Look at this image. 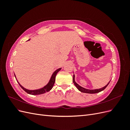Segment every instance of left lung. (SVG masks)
<instances>
[{
    "instance_id": "left-lung-1",
    "label": "left lung",
    "mask_w": 130,
    "mask_h": 130,
    "mask_svg": "<svg viewBox=\"0 0 130 130\" xmlns=\"http://www.w3.org/2000/svg\"><path fill=\"white\" fill-rule=\"evenodd\" d=\"M73 83L74 84V85H75V86H76V88L80 90V92H82V93H89V94H94V93H99V92H101L102 90H104L106 88V87H107V86H108V85L109 84V82H108V83L107 84V85H106L105 87H103V88H100V89H86V88H84V87H81L80 86H79L78 85L76 82L75 81V75H74H74H73Z\"/></svg>"
}]
</instances>
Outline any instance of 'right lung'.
Segmentation results:
<instances>
[{
    "label": "right lung",
    "instance_id": "obj_1",
    "mask_svg": "<svg viewBox=\"0 0 130 130\" xmlns=\"http://www.w3.org/2000/svg\"><path fill=\"white\" fill-rule=\"evenodd\" d=\"M61 69V68L56 70L53 73L52 76H51V78H50V79L49 82L48 83V84H47L46 86H45L44 87H43V88L38 89H36V90L27 89L23 87L22 85H21V84H19L18 81H17V78H16L17 81L18 82V84L20 85L21 88L23 90H24L25 92H26L27 93H28L29 94H31V95H39V94H44L46 92H48L50 91V90L52 89V88L53 87V86H54V85L55 84V77H56V74L59 71H60ZM14 76H15V74H14Z\"/></svg>",
    "mask_w": 130,
    "mask_h": 130
}]
</instances>
